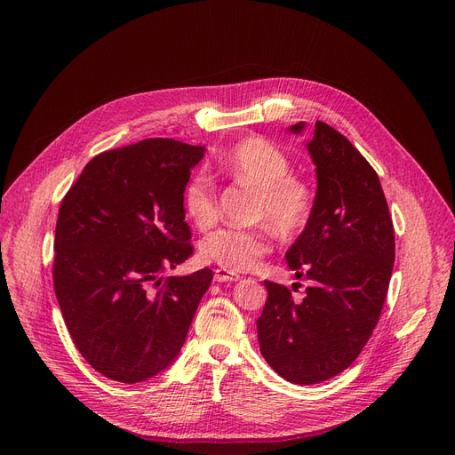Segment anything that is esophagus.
I'll return each mask as SVG.
<instances>
[{"instance_id":"1","label":"esophagus","mask_w":455,"mask_h":455,"mask_svg":"<svg viewBox=\"0 0 455 455\" xmlns=\"http://www.w3.org/2000/svg\"><path fill=\"white\" fill-rule=\"evenodd\" d=\"M214 280L220 282V283H223V282H237L239 275H235V272H230V270H225V268H216Z\"/></svg>"}]
</instances>
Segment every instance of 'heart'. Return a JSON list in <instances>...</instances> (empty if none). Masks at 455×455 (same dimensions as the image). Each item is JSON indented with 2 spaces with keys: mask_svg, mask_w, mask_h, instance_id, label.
I'll use <instances>...</instances> for the list:
<instances>
[{
  "mask_svg": "<svg viewBox=\"0 0 455 455\" xmlns=\"http://www.w3.org/2000/svg\"><path fill=\"white\" fill-rule=\"evenodd\" d=\"M218 170L258 190L254 218L268 221L283 237L298 235L313 216L315 194L311 187L292 175V164L280 148L261 137H249L232 146L218 159ZM190 221L206 230L220 218L214 180L208 173L194 175L183 194ZM272 251V237L265 225L252 228H221L201 245L204 261L230 272L254 268Z\"/></svg>",
  "mask_w": 455,
  "mask_h": 455,
  "instance_id": "heart-1",
  "label": "heart"
}]
</instances>
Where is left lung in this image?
Masks as SVG:
<instances>
[{
  "label": "left lung",
  "mask_w": 455,
  "mask_h": 455,
  "mask_svg": "<svg viewBox=\"0 0 455 455\" xmlns=\"http://www.w3.org/2000/svg\"><path fill=\"white\" fill-rule=\"evenodd\" d=\"M301 133L304 123L289 128ZM307 149L318 188L309 225L285 258L311 285L294 301L267 282L256 320L263 358L294 384H318L347 370L380 318L395 261V235L377 172L335 128L316 120Z\"/></svg>",
  "instance_id": "1"
}]
</instances>
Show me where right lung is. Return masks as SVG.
<instances>
[{
    "instance_id": "add662e5",
    "label": "right lung",
    "mask_w": 455,
    "mask_h": 455,
    "mask_svg": "<svg viewBox=\"0 0 455 455\" xmlns=\"http://www.w3.org/2000/svg\"><path fill=\"white\" fill-rule=\"evenodd\" d=\"M204 146L144 139L91 159L58 210L52 282L91 368L135 384L185 344L212 270L161 278L194 254L183 194Z\"/></svg>"
}]
</instances>
